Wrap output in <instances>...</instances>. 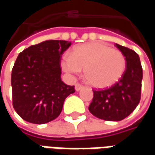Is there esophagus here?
<instances>
[{
  "label": "esophagus",
  "instance_id": "obj_1",
  "mask_svg": "<svg viewBox=\"0 0 155 155\" xmlns=\"http://www.w3.org/2000/svg\"><path fill=\"white\" fill-rule=\"evenodd\" d=\"M82 88H83V84H80V83H77V84H75V91H81Z\"/></svg>",
  "mask_w": 155,
  "mask_h": 155
}]
</instances>
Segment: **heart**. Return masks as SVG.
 <instances>
[{
	"instance_id": "heart-1",
	"label": "heart",
	"mask_w": 155,
	"mask_h": 155,
	"mask_svg": "<svg viewBox=\"0 0 155 155\" xmlns=\"http://www.w3.org/2000/svg\"><path fill=\"white\" fill-rule=\"evenodd\" d=\"M126 66V60L119 50L103 42H93L74 47L70 57L62 61V67L71 74L84 70L88 84L96 88L110 86L120 80Z\"/></svg>"
}]
</instances>
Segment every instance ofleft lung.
Segmentation results:
<instances>
[{"label": "left lung", "instance_id": "1", "mask_svg": "<svg viewBox=\"0 0 155 155\" xmlns=\"http://www.w3.org/2000/svg\"><path fill=\"white\" fill-rule=\"evenodd\" d=\"M124 55L126 69L120 81L105 90H93L94 97L89 106L91 114L108 121H120L129 116L141 97L143 69L139 54L133 50L115 44Z\"/></svg>", "mask_w": 155, "mask_h": 155}]
</instances>
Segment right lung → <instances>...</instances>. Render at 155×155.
Segmentation results:
<instances>
[{
	"instance_id": "add662e5",
	"label": "right lung",
	"mask_w": 155,
	"mask_h": 155,
	"mask_svg": "<svg viewBox=\"0 0 155 155\" xmlns=\"http://www.w3.org/2000/svg\"><path fill=\"white\" fill-rule=\"evenodd\" d=\"M71 42L51 40L21 52L12 72V104L23 120L42 124L56 119L74 86L61 81V55Z\"/></svg>"
}]
</instances>
